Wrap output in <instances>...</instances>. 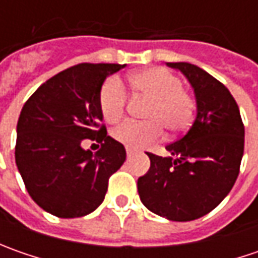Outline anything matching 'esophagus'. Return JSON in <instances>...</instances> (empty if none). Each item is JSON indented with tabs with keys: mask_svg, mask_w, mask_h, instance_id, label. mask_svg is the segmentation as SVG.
I'll return each mask as SVG.
<instances>
[{
	"mask_svg": "<svg viewBox=\"0 0 258 258\" xmlns=\"http://www.w3.org/2000/svg\"><path fill=\"white\" fill-rule=\"evenodd\" d=\"M134 154H135V152L132 151V149H131V148H126V155H127L129 158H131V156H132Z\"/></svg>",
	"mask_w": 258,
	"mask_h": 258,
	"instance_id": "1",
	"label": "esophagus"
}]
</instances>
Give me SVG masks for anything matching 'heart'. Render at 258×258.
<instances>
[{
  "label": "heart",
  "instance_id": "obj_1",
  "mask_svg": "<svg viewBox=\"0 0 258 258\" xmlns=\"http://www.w3.org/2000/svg\"><path fill=\"white\" fill-rule=\"evenodd\" d=\"M135 94L151 100L145 110L149 122L124 120L113 129V138L127 148L141 149L162 138V126L172 134L185 131L194 117L195 103L182 87V80L164 67H149L129 76ZM127 94L117 77L104 80L99 92V107L104 120L117 122L126 110Z\"/></svg>",
  "mask_w": 258,
  "mask_h": 258
}]
</instances>
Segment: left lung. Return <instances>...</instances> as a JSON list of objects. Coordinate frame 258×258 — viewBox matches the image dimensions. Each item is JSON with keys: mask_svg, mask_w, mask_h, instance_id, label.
Instances as JSON below:
<instances>
[{"mask_svg": "<svg viewBox=\"0 0 258 258\" xmlns=\"http://www.w3.org/2000/svg\"><path fill=\"white\" fill-rule=\"evenodd\" d=\"M194 87L197 117L188 132L169 144L172 156L146 152L148 173L138 179L145 207L172 221H192L223 201L240 172L244 123L238 104L225 86L201 67L168 63Z\"/></svg>", "mask_w": 258, "mask_h": 258, "instance_id": "obj_1", "label": "left lung"}]
</instances>
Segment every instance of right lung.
Listing matches in <instances>:
<instances>
[{
  "label": "right lung",
  "instance_id": "add662e5",
  "mask_svg": "<svg viewBox=\"0 0 258 258\" xmlns=\"http://www.w3.org/2000/svg\"><path fill=\"white\" fill-rule=\"evenodd\" d=\"M124 64L80 63L40 86L17 123L15 164L30 197L60 218L83 217L103 203L109 178L126 159L120 142L107 136L99 107L104 79ZM96 140L94 154L81 148Z\"/></svg>",
  "mask_w": 258,
  "mask_h": 258
}]
</instances>
